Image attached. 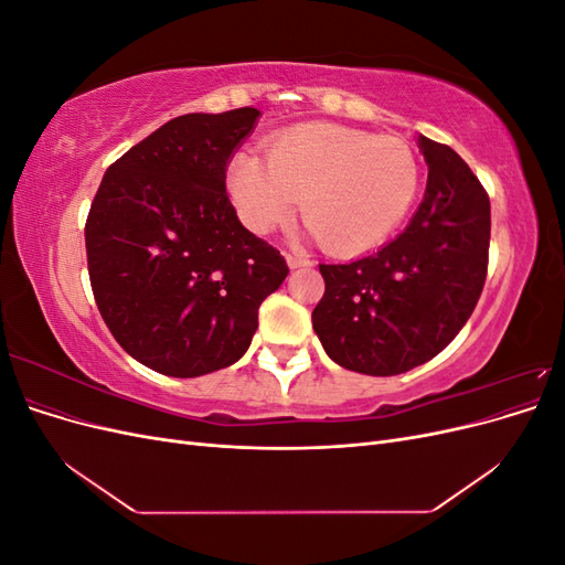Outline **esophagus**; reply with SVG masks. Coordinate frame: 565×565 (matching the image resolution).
<instances>
[{
	"label": "esophagus",
	"mask_w": 565,
	"mask_h": 565,
	"mask_svg": "<svg viewBox=\"0 0 565 565\" xmlns=\"http://www.w3.org/2000/svg\"><path fill=\"white\" fill-rule=\"evenodd\" d=\"M285 262H287L289 268H311L313 266L309 256H299V254H287Z\"/></svg>",
	"instance_id": "obj_1"
}]
</instances>
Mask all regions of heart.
I'll list each match as a JSON object with an SVG mask.
<instances>
[{
	"mask_svg": "<svg viewBox=\"0 0 565 565\" xmlns=\"http://www.w3.org/2000/svg\"><path fill=\"white\" fill-rule=\"evenodd\" d=\"M266 159L243 150L228 164V198L243 224L266 235L301 200L311 233L334 254L382 245L419 188L417 158L403 139L339 125L289 129L268 143Z\"/></svg>",
	"mask_w": 565,
	"mask_h": 565,
	"instance_id": "b5f03b06",
	"label": "heart"
}]
</instances>
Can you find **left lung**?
Instances as JSON below:
<instances>
[{"mask_svg": "<svg viewBox=\"0 0 565 565\" xmlns=\"http://www.w3.org/2000/svg\"><path fill=\"white\" fill-rule=\"evenodd\" d=\"M424 200L396 241L349 264H320L313 330L341 367L391 377L446 349L483 292L490 200L448 146L417 136Z\"/></svg>", "mask_w": 565, "mask_h": 565, "instance_id": "obj_1", "label": "left lung"}]
</instances>
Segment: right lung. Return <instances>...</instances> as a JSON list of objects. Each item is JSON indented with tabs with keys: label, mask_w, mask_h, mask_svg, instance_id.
Masks as SVG:
<instances>
[{
	"label": "right lung",
	"mask_w": 565,
	"mask_h": 565,
	"mask_svg": "<svg viewBox=\"0 0 565 565\" xmlns=\"http://www.w3.org/2000/svg\"><path fill=\"white\" fill-rule=\"evenodd\" d=\"M262 113H188L108 167L84 241L94 299L131 358L167 377L241 361L259 306L287 278L276 247L249 233L226 169Z\"/></svg>",
	"instance_id": "right-lung-1"
}]
</instances>
